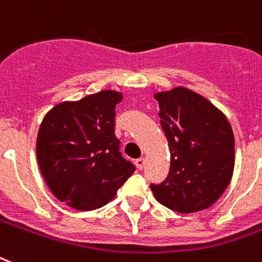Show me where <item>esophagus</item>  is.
<instances>
[{
	"label": "esophagus",
	"mask_w": 262,
	"mask_h": 262,
	"mask_svg": "<svg viewBox=\"0 0 262 262\" xmlns=\"http://www.w3.org/2000/svg\"><path fill=\"white\" fill-rule=\"evenodd\" d=\"M135 165H137V167L139 169V170H142L144 166V160L143 158H138V160H135Z\"/></svg>",
	"instance_id": "esophagus-1"
}]
</instances>
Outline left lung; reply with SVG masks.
<instances>
[{"label":"left lung","mask_w":262,"mask_h":262,"mask_svg":"<svg viewBox=\"0 0 262 262\" xmlns=\"http://www.w3.org/2000/svg\"><path fill=\"white\" fill-rule=\"evenodd\" d=\"M154 97L170 150V169L150 184L156 199L173 211L190 214L212 206L234 170V134L229 120L207 98L176 88Z\"/></svg>","instance_id":"left-lung-1"}]
</instances>
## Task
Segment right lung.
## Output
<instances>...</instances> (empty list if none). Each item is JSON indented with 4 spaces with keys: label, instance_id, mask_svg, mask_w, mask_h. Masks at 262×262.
Wrapping results in <instances>:
<instances>
[{
    "label": "right lung",
    "instance_id": "obj_1",
    "mask_svg": "<svg viewBox=\"0 0 262 262\" xmlns=\"http://www.w3.org/2000/svg\"><path fill=\"white\" fill-rule=\"evenodd\" d=\"M120 93L102 91L78 101L60 102L41 121L36 156L51 192L78 211L105 206L133 176L115 135Z\"/></svg>",
    "mask_w": 262,
    "mask_h": 262
}]
</instances>
